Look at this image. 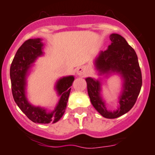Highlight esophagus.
<instances>
[{"label":"esophagus","mask_w":155,"mask_h":155,"mask_svg":"<svg viewBox=\"0 0 155 155\" xmlns=\"http://www.w3.org/2000/svg\"><path fill=\"white\" fill-rule=\"evenodd\" d=\"M76 73L79 76H82L85 73V68L84 67H79V68H77V71H76Z\"/></svg>","instance_id":"obj_1"}]
</instances>
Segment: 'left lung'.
Returning a JSON list of instances; mask_svg holds the SVG:
<instances>
[{
  "instance_id": "8db88e82",
  "label": "left lung",
  "mask_w": 155,
  "mask_h": 155,
  "mask_svg": "<svg viewBox=\"0 0 155 155\" xmlns=\"http://www.w3.org/2000/svg\"><path fill=\"white\" fill-rule=\"evenodd\" d=\"M111 44L101 52L96 60V66L100 73H120L124 79L123 91L120 97V106L115 111L107 110L100 97V83L92 78L85 79L91 102L102 117L114 119L129 111L134 105L142 87V73L134 50L125 39L118 34L110 35Z\"/></svg>"
}]
</instances>
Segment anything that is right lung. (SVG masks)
I'll list each match as a JSON object with an SVG mask.
<instances>
[{
	"label": "right lung",
	"mask_w": 155,
	"mask_h": 155,
	"mask_svg": "<svg viewBox=\"0 0 155 155\" xmlns=\"http://www.w3.org/2000/svg\"><path fill=\"white\" fill-rule=\"evenodd\" d=\"M42 46L40 38L28 39L18 50L10 67L12 92L15 102L31 121L43 124L55 123L64 114L74 77L67 76L58 81L56 88L61 97L53 112L47 113L45 109L30 105L25 97L26 75L30 64L42 55Z\"/></svg>",
	"instance_id": "1"
}]
</instances>
